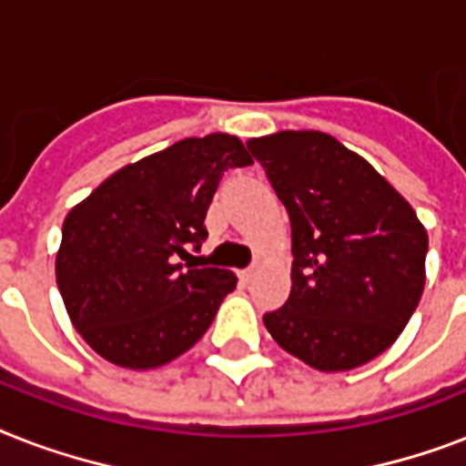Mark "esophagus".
<instances>
[{"label": "esophagus", "instance_id": "34e87169", "mask_svg": "<svg viewBox=\"0 0 466 466\" xmlns=\"http://www.w3.org/2000/svg\"><path fill=\"white\" fill-rule=\"evenodd\" d=\"M256 272H258V266H248L246 270L239 272V279L244 285H248V282H253V278H256Z\"/></svg>", "mask_w": 466, "mask_h": 466}]
</instances>
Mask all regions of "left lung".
Segmentation results:
<instances>
[{
  "label": "left lung",
  "mask_w": 466,
  "mask_h": 466,
  "mask_svg": "<svg viewBox=\"0 0 466 466\" xmlns=\"http://www.w3.org/2000/svg\"><path fill=\"white\" fill-rule=\"evenodd\" d=\"M292 222V289L263 316L272 339L335 373L383 354L417 311L429 234L361 155L323 131L246 143Z\"/></svg>",
  "instance_id": "8db88e82"
}]
</instances>
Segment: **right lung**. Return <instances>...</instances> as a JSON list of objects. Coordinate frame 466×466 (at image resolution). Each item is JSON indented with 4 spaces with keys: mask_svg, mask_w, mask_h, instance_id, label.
<instances>
[{
    "mask_svg": "<svg viewBox=\"0 0 466 466\" xmlns=\"http://www.w3.org/2000/svg\"><path fill=\"white\" fill-rule=\"evenodd\" d=\"M237 136L184 138L127 165L71 208L56 285L81 338L112 364L147 370L198 342L237 275L191 268L222 174L251 165Z\"/></svg>",
    "mask_w": 466,
    "mask_h": 466,
    "instance_id": "obj_1",
    "label": "right lung"
}]
</instances>
